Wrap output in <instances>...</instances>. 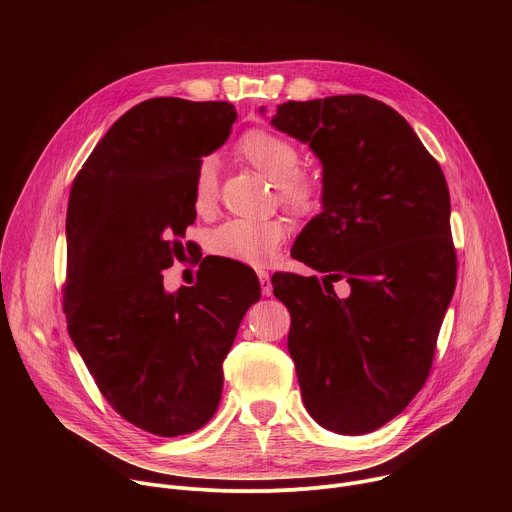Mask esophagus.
<instances>
[{"instance_id":"1","label":"esophagus","mask_w":512,"mask_h":512,"mask_svg":"<svg viewBox=\"0 0 512 512\" xmlns=\"http://www.w3.org/2000/svg\"><path fill=\"white\" fill-rule=\"evenodd\" d=\"M257 275H259V281H261V294H263V296H271V291H273L271 275H269L267 271H263V269H259Z\"/></svg>"}]
</instances>
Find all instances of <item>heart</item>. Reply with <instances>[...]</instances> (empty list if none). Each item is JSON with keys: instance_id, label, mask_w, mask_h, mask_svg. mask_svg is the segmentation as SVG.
<instances>
[{"instance_id": "1", "label": "heart", "mask_w": 512, "mask_h": 512, "mask_svg": "<svg viewBox=\"0 0 512 512\" xmlns=\"http://www.w3.org/2000/svg\"><path fill=\"white\" fill-rule=\"evenodd\" d=\"M239 158L275 184L283 206L296 214H308L318 206V184L300 172V150L296 143L267 129L247 131L239 145ZM216 204V168L204 160L192 182V206L198 214H208ZM285 227L281 221H229L212 231L208 247L216 257L249 267L269 265L283 243Z\"/></svg>"}]
</instances>
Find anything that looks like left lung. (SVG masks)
Wrapping results in <instances>:
<instances>
[{"label":"left lung","instance_id":"1","mask_svg":"<svg viewBox=\"0 0 512 512\" xmlns=\"http://www.w3.org/2000/svg\"><path fill=\"white\" fill-rule=\"evenodd\" d=\"M269 123L322 164V212L291 255L324 277L271 279L302 399L328 431L371 433L423 387L454 296L448 184L411 125L367 95L287 101Z\"/></svg>","mask_w":512,"mask_h":512}]
</instances>
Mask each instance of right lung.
Segmentation results:
<instances>
[{"label": "right lung", "mask_w": 512, "mask_h": 512, "mask_svg": "<svg viewBox=\"0 0 512 512\" xmlns=\"http://www.w3.org/2000/svg\"><path fill=\"white\" fill-rule=\"evenodd\" d=\"M235 119L227 101H143L111 125L70 190L68 334L111 407L154 435L208 423L223 360L261 298L257 275L239 281L218 261L200 263L196 285L164 289L196 218L194 174Z\"/></svg>", "instance_id": "add662e5"}]
</instances>
